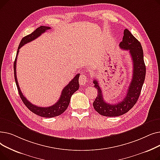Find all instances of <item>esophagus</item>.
Segmentation results:
<instances>
[{
	"label": "esophagus",
	"instance_id": "esophagus-1",
	"mask_svg": "<svg viewBox=\"0 0 160 160\" xmlns=\"http://www.w3.org/2000/svg\"><path fill=\"white\" fill-rule=\"evenodd\" d=\"M88 82V77L83 73H82L80 76V78H79V82L80 83V85L83 86L87 83Z\"/></svg>",
	"mask_w": 160,
	"mask_h": 160
}]
</instances>
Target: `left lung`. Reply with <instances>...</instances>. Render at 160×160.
Wrapping results in <instances>:
<instances>
[{
  "instance_id": "obj_1",
  "label": "left lung",
  "mask_w": 160,
  "mask_h": 160,
  "mask_svg": "<svg viewBox=\"0 0 160 160\" xmlns=\"http://www.w3.org/2000/svg\"><path fill=\"white\" fill-rule=\"evenodd\" d=\"M119 47L123 50H129L133 62L132 78L124 99L115 104L107 103L103 98L102 91L98 81L93 80L94 87L98 90V95L93 103V107L99 114L106 117L120 116L131 110L138 101L145 78L146 67L142 46L127 28L124 30V36Z\"/></svg>"
}]
</instances>
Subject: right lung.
Returning a JSON list of instances; mask_svg holds the SVG:
<instances>
[{"label":"right lung","instance_id":"add662e5","mask_svg":"<svg viewBox=\"0 0 160 160\" xmlns=\"http://www.w3.org/2000/svg\"><path fill=\"white\" fill-rule=\"evenodd\" d=\"M49 29H50V27L41 26L39 28H38L36 30L33 31L32 33H31L30 34L24 37L20 42V44L18 47V52H17V56H16L14 64H13L15 80L17 87H18L19 94L20 95L21 100H22L23 103L33 113L43 117H48V118L61 115L66 110V109L68 108L71 96L75 91H77L79 89L78 79L80 77V74H77L74 77V78L68 83V85H67L63 88L62 92V95L60 98H59V100L55 104L49 107H39V106H37L36 105L32 104L26 98V97H24V95H22L19 86L18 79H17L16 62H17V58H18V55L19 52L20 48L22 47L24 45L29 43V42L33 40H34L35 39L40 36L41 35V33H44L45 32H46L47 30H49Z\"/></svg>","mask_w":160,"mask_h":160}]
</instances>
